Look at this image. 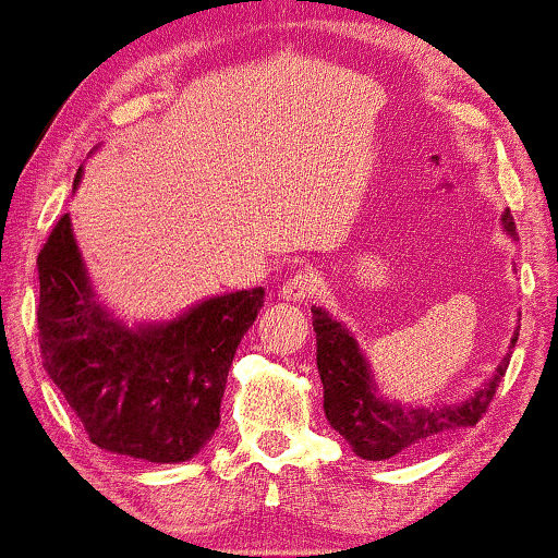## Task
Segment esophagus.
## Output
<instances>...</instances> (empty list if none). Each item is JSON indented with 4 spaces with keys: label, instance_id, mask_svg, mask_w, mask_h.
<instances>
[{
    "label": "esophagus",
    "instance_id": "34e87169",
    "mask_svg": "<svg viewBox=\"0 0 558 558\" xmlns=\"http://www.w3.org/2000/svg\"><path fill=\"white\" fill-rule=\"evenodd\" d=\"M314 291V278L312 272H295L286 280L283 288H280V299L283 301H303L308 293Z\"/></svg>",
    "mask_w": 558,
    "mask_h": 558
}]
</instances>
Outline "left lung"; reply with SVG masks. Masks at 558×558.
Returning a JSON list of instances; mask_svg holds the SVG:
<instances>
[{
	"label": "left lung",
	"mask_w": 558,
	"mask_h": 558,
	"mask_svg": "<svg viewBox=\"0 0 558 558\" xmlns=\"http://www.w3.org/2000/svg\"><path fill=\"white\" fill-rule=\"evenodd\" d=\"M502 223L507 234L514 236L510 210H505ZM312 314L316 331V368H319L324 386V414H327L329 425L365 461H386V458L425 448L456 429L474 427L489 401L495 399L499 380L505 378L507 365H510V355H505L495 376L466 401L433 409L401 407L376 393L371 365L350 329L342 322L331 319L322 306H312ZM514 342H518V329L512 335V344Z\"/></svg>",
	"instance_id": "8db88e82"
}]
</instances>
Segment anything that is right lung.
Instances as JSON below:
<instances>
[{
    "instance_id": "add662e5",
    "label": "right lung",
    "mask_w": 558,
    "mask_h": 558,
    "mask_svg": "<svg viewBox=\"0 0 558 558\" xmlns=\"http://www.w3.org/2000/svg\"><path fill=\"white\" fill-rule=\"evenodd\" d=\"M80 178L82 167L74 187ZM38 280L44 368L89 440L151 463L190 461L221 422L231 361L263 308V288L129 327L92 291L69 214L40 250Z\"/></svg>"
}]
</instances>
